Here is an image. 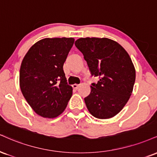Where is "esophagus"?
<instances>
[{"label": "esophagus", "mask_w": 157, "mask_h": 157, "mask_svg": "<svg viewBox=\"0 0 157 157\" xmlns=\"http://www.w3.org/2000/svg\"><path fill=\"white\" fill-rule=\"evenodd\" d=\"M72 87H73V88H75V89H77V88H78L79 87H80V85L74 84V85H72Z\"/></svg>", "instance_id": "esophagus-1"}]
</instances>
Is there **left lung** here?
<instances>
[{
    "label": "left lung",
    "instance_id": "obj_1",
    "mask_svg": "<svg viewBox=\"0 0 157 157\" xmlns=\"http://www.w3.org/2000/svg\"><path fill=\"white\" fill-rule=\"evenodd\" d=\"M75 44L83 54L92 76L99 78L84 99L87 108L95 118H113L132 93L136 73L131 58L121 45L107 38H80Z\"/></svg>",
    "mask_w": 157,
    "mask_h": 157
}]
</instances>
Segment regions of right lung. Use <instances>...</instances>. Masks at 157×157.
Wrapping results in <instances>:
<instances>
[{
	"mask_svg": "<svg viewBox=\"0 0 157 157\" xmlns=\"http://www.w3.org/2000/svg\"><path fill=\"white\" fill-rule=\"evenodd\" d=\"M74 38H45L35 43L22 60L20 87L37 115L56 118L63 112L72 95L63 66Z\"/></svg>",
	"mask_w": 157,
	"mask_h": 157,
	"instance_id": "add662e5",
	"label": "right lung"
}]
</instances>
